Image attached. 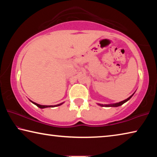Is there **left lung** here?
<instances>
[{
  "label": "left lung",
  "mask_w": 157,
  "mask_h": 157,
  "mask_svg": "<svg viewBox=\"0 0 157 157\" xmlns=\"http://www.w3.org/2000/svg\"><path fill=\"white\" fill-rule=\"evenodd\" d=\"M135 94V92L132 95H130V96L127 98L126 100H124L123 101H121V102H116V103H113V104H109V105H102V104H99V103H98V105L100 106V107H119V106H121L122 105H123L124 103H125L126 102H127L130 98H131L134 94Z\"/></svg>",
  "instance_id": "8db88e82"
}]
</instances>
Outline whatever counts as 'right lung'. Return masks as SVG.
Wrapping results in <instances>:
<instances>
[{"label":"right lung","instance_id":"right-lung-1","mask_svg":"<svg viewBox=\"0 0 157 157\" xmlns=\"http://www.w3.org/2000/svg\"><path fill=\"white\" fill-rule=\"evenodd\" d=\"M30 101L31 102H33L34 105H35L36 106H37V107H39V108H41V109H44V108H47V107H58V106L62 105L63 104V102H62V103H60V104H58V105H41L37 104V103H36V102H33V101L30 100Z\"/></svg>","mask_w":157,"mask_h":157}]
</instances>
